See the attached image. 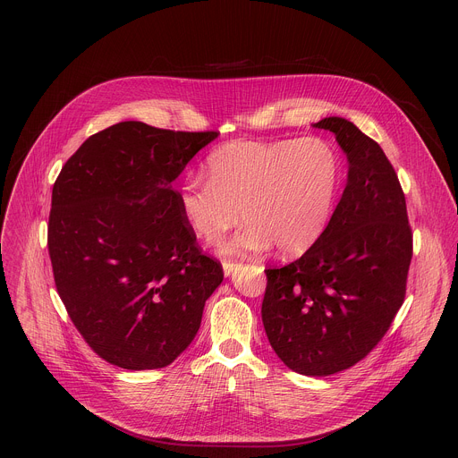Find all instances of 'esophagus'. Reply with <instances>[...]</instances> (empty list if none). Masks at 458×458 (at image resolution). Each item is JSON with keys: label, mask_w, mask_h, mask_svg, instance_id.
Returning a JSON list of instances; mask_svg holds the SVG:
<instances>
[{"label": "esophagus", "mask_w": 458, "mask_h": 458, "mask_svg": "<svg viewBox=\"0 0 458 458\" xmlns=\"http://www.w3.org/2000/svg\"><path fill=\"white\" fill-rule=\"evenodd\" d=\"M241 268V263H235V260H223V270H225V276H232L235 270Z\"/></svg>", "instance_id": "1"}]
</instances>
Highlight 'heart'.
<instances>
[{"mask_svg": "<svg viewBox=\"0 0 458 458\" xmlns=\"http://www.w3.org/2000/svg\"><path fill=\"white\" fill-rule=\"evenodd\" d=\"M208 177L190 174L179 186V212L190 232L217 241L239 223L246 226L223 242L225 253L246 255L276 244L283 255L310 250L334 212L341 165L330 143L318 138L248 141L216 148Z\"/></svg>", "mask_w": 458, "mask_h": 458, "instance_id": "b5f03b06", "label": "heart"}]
</instances>
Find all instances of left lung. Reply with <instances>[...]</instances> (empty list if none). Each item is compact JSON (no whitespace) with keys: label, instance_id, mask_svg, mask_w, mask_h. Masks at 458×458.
Returning a JSON list of instances; mask_svg holds the SVG:
<instances>
[{"label":"left lung","instance_id":"left-lung-1","mask_svg":"<svg viewBox=\"0 0 458 458\" xmlns=\"http://www.w3.org/2000/svg\"><path fill=\"white\" fill-rule=\"evenodd\" d=\"M348 156V182L318 241L283 268H268L263 324L293 371L326 377L362 360L406 297L413 233L395 168L348 119L324 117Z\"/></svg>","mask_w":458,"mask_h":458}]
</instances>
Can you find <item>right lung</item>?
I'll use <instances>...</instances> for the list:
<instances>
[{
  "label": "right lung",
  "mask_w": 458,
  "mask_h": 458,
  "mask_svg": "<svg viewBox=\"0 0 458 458\" xmlns=\"http://www.w3.org/2000/svg\"><path fill=\"white\" fill-rule=\"evenodd\" d=\"M217 132L123 121L90 136L52 188L48 255L85 343L124 369L172 364L223 283L181 217L172 181Z\"/></svg>",
  "instance_id": "obj_1"
}]
</instances>
